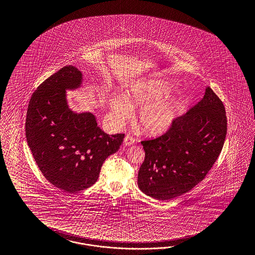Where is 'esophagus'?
<instances>
[{"instance_id":"34e87169","label":"esophagus","mask_w":255,"mask_h":255,"mask_svg":"<svg viewBox=\"0 0 255 255\" xmlns=\"http://www.w3.org/2000/svg\"><path fill=\"white\" fill-rule=\"evenodd\" d=\"M125 146H131L135 143V139L133 138V136H131L130 133H127L124 141Z\"/></svg>"}]
</instances>
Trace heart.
Wrapping results in <instances>:
<instances>
[{
    "label": "heart",
    "mask_w": 255,
    "mask_h": 255,
    "mask_svg": "<svg viewBox=\"0 0 255 255\" xmlns=\"http://www.w3.org/2000/svg\"><path fill=\"white\" fill-rule=\"evenodd\" d=\"M167 93L165 86L140 84L128 93L125 101L113 98L110 101V107L117 119L123 121L130 114L129 107L134 109L144 106L138 117L141 129L148 134H159L169 128L178 111V106L174 101L157 102Z\"/></svg>",
    "instance_id": "heart-1"
}]
</instances>
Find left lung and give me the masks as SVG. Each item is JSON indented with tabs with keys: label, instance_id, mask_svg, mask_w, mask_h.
I'll return each mask as SVG.
<instances>
[{
	"label": "left lung",
	"instance_id": "obj_1",
	"mask_svg": "<svg viewBox=\"0 0 255 255\" xmlns=\"http://www.w3.org/2000/svg\"><path fill=\"white\" fill-rule=\"evenodd\" d=\"M226 131L224 104L208 87L201 101L162 135L141 141L145 160L139 169V189L161 201L189 192L216 162Z\"/></svg>",
	"mask_w": 255,
	"mask_h": 255
}]
</instances>
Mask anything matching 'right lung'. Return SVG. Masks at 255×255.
<instances>
[{"mask_svg":"<svg viewBox=\"0 0 255 255\" xmlns=\"http://www.w3.org/2000/svg\"><path fill=\"white\" fill-rule=\"evenodd\" d=\"M79 70L67 65L46 78L29 102L25 131L28 146L44 177L57 188L77 193L93 185L124 133L109 135L93 113L70 110L65 90L81 84Z\"/></svg>","mask_w":255,"mask_h":255,"instance_id":"obj_1","label":"right lung"}]
</instances>
